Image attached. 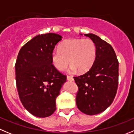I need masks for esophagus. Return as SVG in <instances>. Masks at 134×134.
<instances>
[{
    "instance_id": "1",
    "label": "esophagus",
    "mask_w": 134,
    "mask_h": 134,
    "mask_svg": "<svg viewBox=\"0 0 134 134\" xmlns=\"http://www.w3.org/2000/svg\"><path fill=\"white\" fill-rule=\"evenodd\" d=\"M67 79L68 80V81H73V80H74V79H73V77H71V76H67Z\"/></svg>"
}]
</instances>
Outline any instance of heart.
Returning a JSON list of instances; mask_svg holds the SVG:
<instances>
[{
	"label": "heart",
	"instance_id": "b5f03b06",
	"mask_svg": "<svg viewBox=\"0 0 134 134\" xmlns=\"http://www.w3.org/2000/svg\"><path fill=\"white\" fill-rule=\"evenodd\" d=\"M96 56L97 47L91 39H69L59 45V49L52 52L51 59L59 71L65 70L70 62L71 72L78 69L81 73H85L91 68Z\"/></svg>",
	"mask_w": 134,
	"mask_h": 134
}]
</instances>
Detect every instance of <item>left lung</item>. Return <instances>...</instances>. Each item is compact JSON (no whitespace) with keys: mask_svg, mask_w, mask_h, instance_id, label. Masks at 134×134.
I'll list each match as a JSON object with an SVG mask.
<instances>
[{"mask_svg":"<svg viewBox=\"0 0 134 134\" xmlns=\"http://www.w3.org/2000/svg\"><path fill=\"white\" fill-rule=\"evenodd\" d=\"M85 36L95 43L97 56L89 71L74 77L78 87L76 104L83 113L95 115L104 111L114 99L118 86V61L110 44L97 35Z\"/></svg>","mask_w":134,"mask_h":134,"instance_id":"8db88e82","label":"left lung"}]
</instances>
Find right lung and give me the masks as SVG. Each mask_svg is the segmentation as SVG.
Listing matches in <instances>:
<instances>
[{
    "instance_id": "add662e5",
    "label": "right lung",
    "mask_w": 134,
    "mask_h": 134,
    "mask_svg": "<svg viewBox=\"0 0 134 134\" xmlns=\"http://www.w3.org/2000/svg\"><path fill=\"white\" fill-rule=\"evenodd\" d=\"M61 36L48 33L36 36L22 47L16 64V82L24 107L40 118L55 111V100L67 79L54 67L51 55Z\"/></svg>"
}]
</instances>
